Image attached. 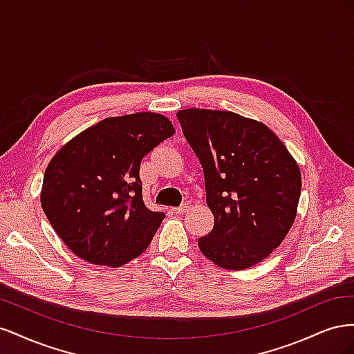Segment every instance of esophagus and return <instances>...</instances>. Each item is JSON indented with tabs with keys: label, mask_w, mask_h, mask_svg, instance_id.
<instances>
[{
	"label": "esophagus",
	"mask_w": 354,
	"mask_h": 354,
	"mask_svg": "<svg viewBox=\"0 0 354 354\" xmlns=\"http://www.w3.org/2000/svg\"><path fill=\"white\" fill-rule=\"evenodd\" d=\"M187 203H183V205H180V207H176V208H173L171 211H173L174 214H185L186 211H187Z\"/></svg>",
	"instance_id": "1"
}]
</instances>
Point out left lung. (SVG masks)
<instances>
[{"label": "left lung", "mask_w": 354, "mask_h": 354, "mask_svg": "<svg viewBox=\"0 0 354 354\" xmlns=\"http://www.w3.org/2000/svg\"><path fill=\"white\" fill-rule=\"evenodd\" d=\"M177 120L205 180L214 227L198 239L212 263L242 270L277 248L291 229L301 174L264 124L233 112L186 109Z\"/></svg>", "instance_id": "1"}]
</instances>
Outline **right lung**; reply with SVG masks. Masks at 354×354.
Listing matches in <instances>:
<instances>
[{
	"instance_id": "right-lung-1",
	"label": "right lung",
	"mask_w": 354,
	"mask_h": 354,
	"mask_svg": "<svg viewBox=\"0 0 354 354\" xmlns=\"http://www.w3.org/2000/svg\"><path fill=\"white\" fill-rule=\"evenodd\" d=\"M173 134L159 113L106 118L50 160L41 207L75 255L120 267L147 248L165 214L145 205L140 162Z\"/></svg>"
}]
</instances>
